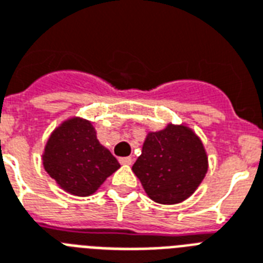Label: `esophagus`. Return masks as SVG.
Returning a JSON list of instances; mask_svg holds the SVG:
<instances>
[{"mask_svg": "<svg viewBox=\"0 0 263 263\" xmlns=\"http://www.w3.org/2000/svg\"><path fill=\"white\" fill-rule=\"evenodd\" d=\"M121 165H132V158L131 157H124L119 159Z\"/></svg>", "mask_w": 263, "mask_h": 263, "instance_id": "1", "label": "esophagus"}]
</instances>
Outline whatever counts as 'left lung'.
<instances>
[{"mask_svg":"<svg viewBox=\"0 0 263 263\" xmlns=\"http://www.w3.org/2000/svg\"><path fill=\"white\" fill-rule=\"evenodd\" d=\"M132 172L153 201L178 204L200 186L208 172V157L192 128L168 123L147 134Z\"/></svg>","mask_w":263,"mask_h":263,"instance_id":"obj_1","label":"left lung"}]
</instances>
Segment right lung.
<instances>
[{"mask_svg":"<svg viewBox=\"0 0 263 263\" xmlns=\"http://www.w3.org/2000/svg\"><path fill=\"white\" fill-rule=\"evenodd\" d=\"M43 166L67 193L87 197L101 186L120 163L98 142L86 119L70 117L50 135L43 153Z\"/></svg>","mask_w":263,"mask_h":263,"instance_id":"1","label":"right lung"}]
</instances>
